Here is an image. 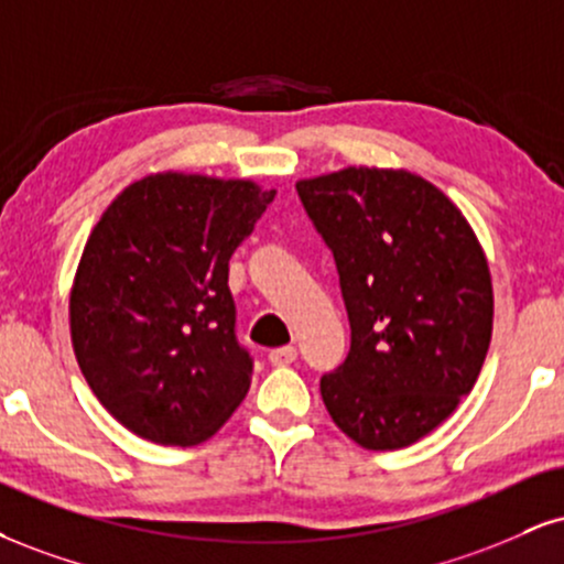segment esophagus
<instances>
[{"label": "esophagus", "instance_id": "esophagus-1", "mask_svg": "<svg viewBox=\"0 0 564 564\" xmlns=\"http://www.w3.org/2000/svg\"><path fill=\"white\" fill-rule=\"evenodd\" d=\"M268 359L273 365H278V368H286V365H291L296 359V349L294 347H278L270 351Z\"/></svg>", "mask_w": 564, "mask_h": 564}]
</instances>
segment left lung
<instances>
[{"label":"left lung","instance_id":"1","mask_svg":"<svg viewBox=\"0 0 564 564\" xmlns=\"http://www.w3.org/2000/svg\"><path fill=\"white\" fill-rule=\"evenodd\" d=\"M334 252L351 347L321 378L325 410L365 449L429 436L473 391L491 344L494 291L465 215L406 171L344 167L296 183Z\"/></svg>","mask_w":564,"mask_h":564}]
</instances>
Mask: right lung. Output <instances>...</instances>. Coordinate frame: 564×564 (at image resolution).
Returning <instances> with one entry per match:
<instances>
[{"label":"right lung","mask_w":564,"mask_h":564,"mask_svg":"<svg viewBox=\"0 0 564 564\" xmlns=\"http://www.w3.org/2000/svg\"><path fill=\"white\" fill-rule=\"evenodd\" d=\"M275 192L252 181L158 173L112 199L70 289V338L86 383L135 436L192 446L247 397L228 260Z\"/></svg>","instance_id":"right-lung-1"}]
</instances>
